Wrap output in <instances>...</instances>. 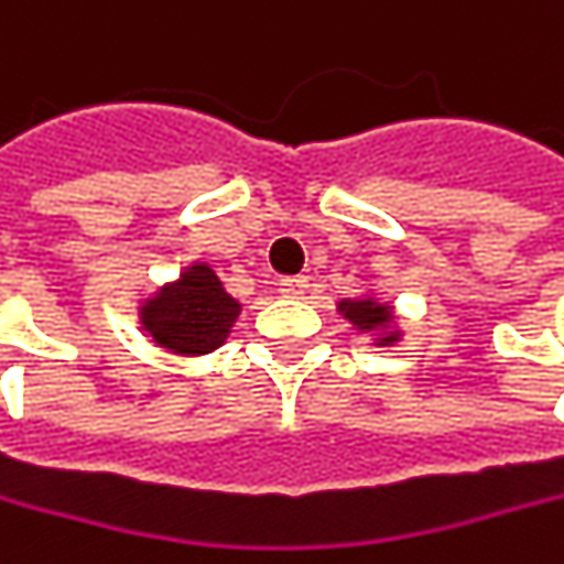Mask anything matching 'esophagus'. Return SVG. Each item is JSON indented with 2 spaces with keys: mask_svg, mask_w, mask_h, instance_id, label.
<instances>
[{
  "mask_svg": "<svg viewBox=\"0 0 564 564\" xmlns=\"http://www.w3.org/2000/svg\"><path fill=\"white\" fill-rule=\"evenodd\" d=\"M311 289V279L307 275H292V279H282L279 282V292L285 297H304Z\"/></svg>",
  "mask_w": 564,
  "mask_h": 564,
  "instance_id": "34e87169",
  "label": "esophagus"
}]
</instances>
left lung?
<instances>
[{
    "label": "left lung",
    "instance_id": "obj_1",
    "mask_svg": "<svg viewBox=\"0 0 564 564\" xmlns=\"http://www.w3.org/2000/svg\"><path fill=\"white\" fill-rule=\"evenodd\" d=\"M336 311L352 324L358 333H368L375 346H397L403 329L397 326V311L387 297L375 295H358V297H343L336 304Z\"/></svg>",
    "mask_w": 564,
    "mask_h": 564
}]
</instances>
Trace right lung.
<instances>
[{
    "mask_svg": "<svg viewBox=\"0 0 564 564\" xmlns=\"http://www.w3.org/2000/svg\"><path fill=\"white\" fill-rule=\"evenodd\" d=\"M238 317V297L228 295L215 269L199 260L139 304V324L149 339L174 355L215 352L231 336Z\"/></svg>",
    "mask_w": 564,
    "mask_h": 564,
    "instance_id": "add662e5",
    "label": "right lung"
}]
</instances>
